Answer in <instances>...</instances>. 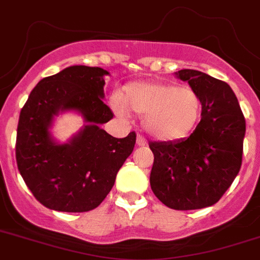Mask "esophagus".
<instances>
[{"label": "esophagus", "instance_id": "obj_1", "mask_svg": "<svg viewBox=\"0 0 260 260\" xmlns=\"http://www.w3.org/2000/svg\"><path fill=\"white\" fill-rule=\"evenodd\" d=\"M137 145H139V147H144V145H147V140H145L144 138L142 137V135H138V137H137Z\"/></svg>", "mask_w": 260, "mask_h": 260}]
</instances>
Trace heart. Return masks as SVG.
I'll return each mask as SVG.
<instances>
[{"label": "heart", "mask_w": 260, "mask_h": 260, "mask_svg": "<svg viewBox=\"0 0 260 260\" xmlns=\"http://www.w3.org/2000/svg\"><path fill=\"white\" fill-rule=\"evenodd\" d=\"M115 110L124 108L143 116V126L150 137L163 142L186 138L202 113L199 94L189 86L172 83H132L125 86L122 100L116 98Z\"/></svg>", "instance_id": "heart-1"}]
</instances>
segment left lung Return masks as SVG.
<instances>
[{
    "label": "left lung",
    "instance_id": "1",
    "mask_svg": "<svg viewBox=\"0 0 260 260\" xmlns=\"http://www.w3.org/2000/svg\"><path fill=\"white\" fill-rule=\"evenodd\" d=\"M176 76L199 94L202 120L186 139L149 143L150 187L169 208L202 209L216 204L239 174L245 118L227 83L190 69Z\"/></svg>",
    "mask_w": 260,
    "mask_h": 260
}]
</instances>
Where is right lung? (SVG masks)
Returning a JSON list of instances; mask_svg holds the SVG:
<instances>
[{"label": "right lung", "instance_id": "add662e5", "mask_svg": "<svg viewBox=\"0 0 260 260\" xmlns=\"http://www.w3.org/2000/svg\"><path fill=\"white\" fill-rule=\"evenodd\" d=\"M107 70L70 66L39 81L21 108L16 134V162L36 199L53 211L79 213L97 208L134 149L137 134L117 139L101 128L113 113L105 98ZM75 110L87 123L61 145L49 128L54 115Z\"/></svg>", "mask_w": 260, "mask_h": 260}]
</instances>
